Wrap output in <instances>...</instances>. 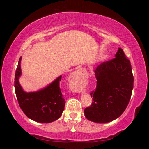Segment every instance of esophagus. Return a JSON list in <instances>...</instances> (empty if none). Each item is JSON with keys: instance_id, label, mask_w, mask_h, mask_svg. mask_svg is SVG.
I'll use <instances>...</instances> for the list:
<instances>
[{"instance_id": "34e87169", "label": "esophagus", "mask_w": 149, "mask_h": 149, "mask_svg": "<svg viewBox=\"0 0 149 149\" xmlns=\"http://www.w3.org/2000/svg\"><path fill=\"white\" fill-rule=\"evenodd\" d=\"M81 72L80 71H77L74 72V74H72V78L74 81L75 82V85L77 86L79 84V80L81 79Z\"/></svg>"}]
</instances>
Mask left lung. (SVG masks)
Here are the masks:
<instances>
[{
  "label": "left lung",
  "instance_id": "left-lung-1",
  "mask_svg": "<svg viewBox=\"0 0 149 149\" xmlns=\"http://www.w3.org/2000/svg\"><path fill=\"white\" fill-rule=\"evenodd\" d=\"M115 57L95 70L97 87L90 93L92 104L84 110L85 117L92 122L116 120L124 112L132 97L133 75L130 60L120 48Z\"/></svg>",
  "mask_w": 149,
  "mask_h": 149
}]
</instances>
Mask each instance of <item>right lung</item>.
Instances as JSON below:
<instances>
[{"instance_id": "obj_1", "label": "right lung", "mask_w": 149, "mask_h": 149, "mask_svg": "<svg viewBox=\"0 0 149 149\" xmlns=\"http://www.w3.org/2000/svg\"><path fill=\"white\" fill-rule=\"evenodd\" d=\"M21 59L20 57L14 79L15 92L21 109L27 117L35 122L50 123L58 120L61 116L65 102L60 87L62 76L39 91L25 92L18 81L22 74Z\"/></svg>"}]
</instances>
